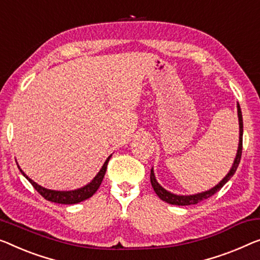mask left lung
Segmentation results:
<instances>
[{"label":"left lung","mask_w":260,"mask_h":260,"mask_svg":"<svg viewBox=\"0 0 260 260\" xmlns=\"http://www.w3.org/2000/svg\"><path fill=\"white\" fill-rule=\"evenodd\" d=\"M237 110H238V119H239V145H238V150H237V155H236V158L234 161V166L230 169V172L228 173V175L224 177V179L219 182L218 184L210 190L201 192V193H196V195H190V196H180V195H175V193H172L166 190L165 188H162L160 184L157 183L156 179L154 176V170L152 168L150 170V183H152V187L154 189V191L156 192V195L160 197L162 201L167 202L169 204H174V205H190V204H197L201 201L207 200L209 197H211L214 193L220 190V188L223 187L224 184L229 181L234 174L236 173V170L238 168L239 162H241V157H242V149H243V117H242V111H241V106L239 104L237 105Z\"/></svg>","instance_id":"obj_1"}]
</instances>
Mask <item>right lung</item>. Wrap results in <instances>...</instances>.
<instances>
[{"mask_svg": "<svg viewBox=\"0 0 260 260\" xmlns=\"http://www.w3.org/2000/svg\"><path fill=\"white\" fill-rule=\"evenodd\" d=\"M110 157L107 158L102 169H100V172L96 174V176L92 180L91 183H88L87 185H85V187L77 189V190H72V191H56V190H50V189H45L43 187H41V185H38L36 182H34L32 180L29 179V177L22 172V169L19 167L18 168L21 170L23 175L26 177V180L32 184V187L36 189V190L40 192L45 200L50 201V202H55L59 204H76V203L81 202V201L90 199L91 196H93V193L98 190V188L100 187V184H102L103 182L104 176H105L107 164L108 161H110Z\"/></svg>", "mask_w": 260, "mask_h": 260, "instance_id": "add662e5", "label": "right lung"}]
</instances>
